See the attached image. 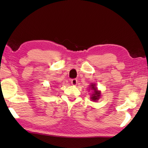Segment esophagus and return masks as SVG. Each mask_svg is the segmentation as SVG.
<instances>
[{
    "mask_svg": "<svg viewBox=\"0 0 148 148\" xmlns=\"http://www.w3.org/2000/svg\"><path fill=\"white\" fill-rule=\"evenodd\" d=\"M77 83V80L76 79H73L71 80V84L73 86H76Z\"/></svg>",
    "mask_w": 148,
    "mask_h": 148,
    "instance_id": "obj_1",
    "label": "esophagus"
}]
</instances>
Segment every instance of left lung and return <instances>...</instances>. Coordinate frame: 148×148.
<instances>
[{
  "label": "left lung",
  "instance_id": "left-lung-1",
  "mask_svg": "<svg viewBox=\"0 0 148 148\" xmlns=\"http://www.w3.org/2000/svg\"><path fill=\"white\" fill-rule=\"evenodd\" d=\"M90 88L93 91V94H92V96H91L90 99H92L93 101H97L100 99V95H101V93H100V91L97 90V88L95 86V84H90Z\"/></svg>",
  "mask_w": 148,
  "mask_h": 148
}]
</instances>
